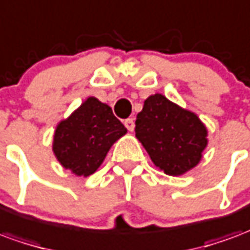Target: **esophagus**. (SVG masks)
<instances>
[{
    "label": "esophagus",
    "mask_w": 250,
    "mask_h": 250,
    "mask_svg": "<svg viewBox=\"0 0 250 250\" xmlns=\"http://www.w3.org/2000/svg\"><path fill=\"white\" fill-rule=\"evenodd\" d=\"M125 125L127 127V130L132 131L134 130V127H135V122H134L132 118H128V119L125 120Z\"/></svg>",
    "instance_id": "obj_1"
}]
</instances>
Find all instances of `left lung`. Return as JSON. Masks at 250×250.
<instances>
[{
  "mask_svg": "<svg viewBox=\"0 0 250 250\" xmlns=\"http://www.w3.org/2000/svg\"><path fill=\"white\" fill-rule=\"evenodd\" d=\"M135 137L155 167L169 176L196 167L207 146V128L198 116L160 93L145 100L135 120Z\"/></svg>",
  "mask_w": 250,
  "mask_h": 250,
  "instance_id": "left-lung-1",
  "label": "left lung"
}]
</instances>
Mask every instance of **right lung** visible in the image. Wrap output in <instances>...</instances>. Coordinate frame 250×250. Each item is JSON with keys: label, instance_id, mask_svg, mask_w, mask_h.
<instances>
[{"label": "right lung", "instance_id": "obj_1", "mask_svg": "<svg viewBox=\"0 0 250 250\" xmlns=\"http://www.w3.org/2000/svg\"><path fill=\"white\" fill-rule=\"evenodd\" d=\"M125 132L109 105L89 97L57 125L52 150L64 169L86 177L99 169L111 146Z\"/></svg>", "mask_w": 250, "mask_h": 250}]
</instances>
